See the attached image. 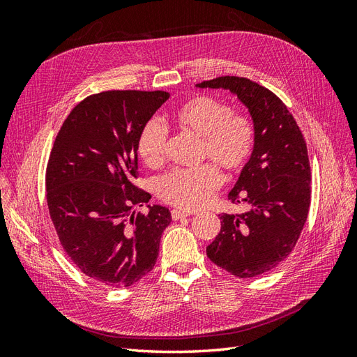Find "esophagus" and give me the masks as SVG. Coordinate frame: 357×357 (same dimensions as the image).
<instances>
[{
  "mask_svg": "<svg viewBox=\"0 0 357 357\" xmlns=\"http://www.w3.org/2000/svg\"><path fill=\"white\" fill-rule=\"evenodd\" d=\"M188 215H190V213H186V211H181V210H172V211H171V218H172V220L185 219V218H188Z\"/></svg>",
  "mask_w": 357,
  "mask_h": 357,
  "instance_id": "esophagus-1",
  "label": "esophagus"
}]
</instances>
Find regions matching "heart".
<instances>
[{
  "mask_svg": "<svg viewBox=\"0 0 357 357\" xmlns=\"http://www.w3.org/2000/svg\"><path fill=\"white\" fill-rule=\"evenodd\" d=\"M174 125L183 132L201 138L199 159L202 164L192 169H174L158 183L162 201L177 208L193 211L207 205L222 186L223 168L228 176H238L250 160L256 144L253 119L210 95H197L180 104L171 113ZM168 134L156 121H149L139 131L137 152L150 168L165 164Z\"/></svg>",
  "mask_w": 357,
  "mask_h": 357,
  "instance_id": "b5f03b06",
  "label": "heart"
}]
</instances>
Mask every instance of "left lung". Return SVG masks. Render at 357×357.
<instances>
[{"instance_id": "left-lung-1", "label": "left lung", "mask_w": 357, "mask_h": 357, "mask_svg": "<svg viewBox=\"0 0 357 357\" xmlns=\"http://www.w3.org/2000/svg\"><path fill=\"white\" fill-rule=\"evenodd\" d=\"M197 86L234 92L256 126L253 155L228 195L247 211L220 214L222 228L207 256L235 277L265 274L291 253L308 218L311 169L305 138L286 104L265 86L236 75Z\"/></svg>"}]
</instances>
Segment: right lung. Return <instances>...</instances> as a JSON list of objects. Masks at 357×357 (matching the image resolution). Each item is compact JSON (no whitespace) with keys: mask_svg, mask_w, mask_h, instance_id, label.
I'll return each instance as SVG.
<instances>
[{"mask_svg":"<svg viewBox=\"0 0 357 357\" xmlns=\"http://www.w3.org/2000/svg\"><path fill=\"white\" fill-rule=\"evenodd\" d=\"M169 98L164 91H105L74 107L53 143L46 198L59 243L83 274L109 287H128L152 271L168 208L134 185L137 139Z\"/></svg>","mask_w":357,"mask_h":357,"instance_id":"1","label":"right lung"}]
</instances>
